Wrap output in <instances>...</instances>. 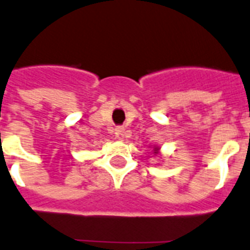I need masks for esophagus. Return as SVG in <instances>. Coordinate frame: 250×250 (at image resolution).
Here are the masks:
<instances>
[{
  "label": "esophagus",
  "instance_id": "esophagus-1",
  "mask_svg": "<svg viewBox=\"0 0 250 250\" xmlns=\"http://www.w3.org/2000/svg\"><path fill=\"white\" fill-rule=\"evenodd\" d=\"M116 138L117 140H121L122 141L123 138L125 137V129L123 127H118V128H116Z\"/></svg>",
  "mask_w": 250,
  "mask_h": 250
}]
</instances>
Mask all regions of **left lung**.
<instances>
[{
  "label": "left lung",
  "instance_id": "1",
  "mask_svg": "<svg viewBox=\"0 0 250 250\" xmlns=\"http://www.w3.org/2000/svg\"><path fill=\"white\" fill-rule=\"evenodd\" d=\"M158 151H160V147L153 146V155H158Z\"/></svg>",
  "mask_w": 250,
  "mask_h": 250
}]
</instances>
